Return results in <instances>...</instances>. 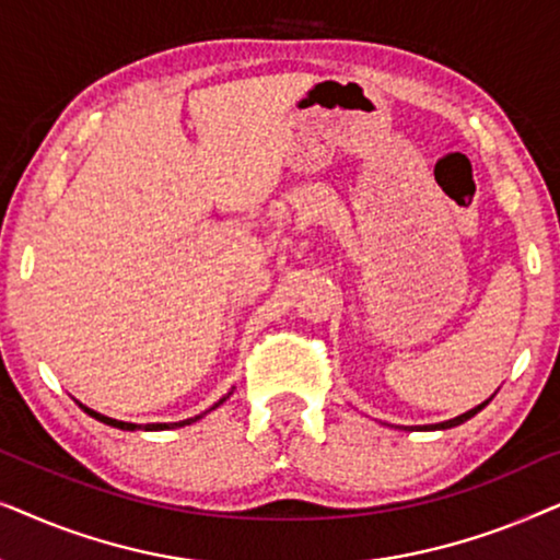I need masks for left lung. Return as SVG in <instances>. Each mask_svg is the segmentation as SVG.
Returning a JSON list of instances; mask_svg holds the SVG:
<instances>
[{"label": "left lung", "mask_w": 560, "mask_h": 560, "mask_svg": "<svg viewBox=\"0 0 560 560\" xmlns=\"http://www.w3.org/2000/svg\"><path fill=\"white\" fill-rule=\"evenodd\" d=\"M489 400H492V397H489ZM489 400H485L481 405H477V408H471L469 412H464V416H458V418H454V420H446V423H439L435 428H439V431H446V428H454V425H462V423H466V420L477 416V412H479L481 408H487Z\"/></svg>", "instance_id": "8db88e82"}]
</instances>
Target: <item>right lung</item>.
<instances>
[{"label":"right lung","instance_id":"1","mask_svg":"<svg viewBox=\"0 0 560 560\" xmlns=\"http://www.w3.org/2000/svg\"><path fill=\"white\" fill-rule=\"evenodd\" d=\"M232 395V393H226L224 397H221L219 402H213V408H209V410H217L221 402H226V397ZM81 405V402H79ZM83 408V412H89L91 418H96V420H102V423H106V425H114V428H121V431H140V425L137 423H125V420H114V418H106V416H102V412H96V410H91V408H86V405H81ZM206 410V412H209ZM206 412H201V416H196V418H188V420H180V423H148L142 428V431H171V428H183V425H190V423H196V420H201Z\"/></svg>","mask_w":560,"mask_h":560}]
</instances>
